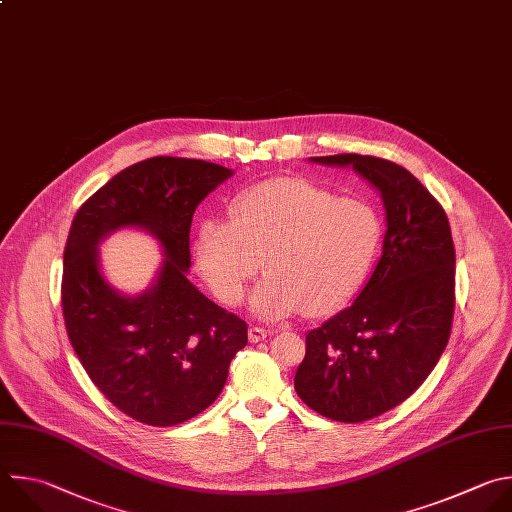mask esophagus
<instances>
[{
	"label": "esophagus",
	"mask_w": 512,
	"mask_h": 512,
	"mask_svg": "<svg viewBox=\"0 0 512 512\" xmlns=\"http://www.w3.org/2000/svg\"><path fill=\"white\" fill-rule=\"evenodd\" d=\"M265 337H267V331H265L263 327H257V325H251V327H249V342H251V344L263 342Z\"/></svg>",
	"instance_id": "1"
}]
</instances>
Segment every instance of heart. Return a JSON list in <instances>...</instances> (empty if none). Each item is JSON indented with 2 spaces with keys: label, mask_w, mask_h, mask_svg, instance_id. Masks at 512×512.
Wrapping results in <instances>:
<instances>
[{
  "label": "heart",
  "mask_w": 512,
  "mask_h": 512,
  "mask_svg": "<svg viewBox=\"0 0 512 512\" xmlns=\"http://www.w3.org/2000/svg\"><path fill=\"white\" fill-rule=\"evenodd\" d=\"M231 223L209 219L195 237V263L225 305L243 301L261 261L269 273L251 295L267 321L303 311L317 317L356 297L382 243V219L362 197H335L283 177L237 195Z\"/></svg>",
  "instance_id": "heart-1"
}]
</instances>
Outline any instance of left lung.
Masks as SVG:
<instances>
[{"instance_id":"obj_1","label":"left lung","mask_w":512,"mask_h":512,"mask_svg":"<svg viewBox=\"0 0 512 512\" xmlns=\"http://www.w3.org/2000/svg\"><path fill=\"white\" fill-rule=\"evenodd\" d=\"M352 166L386 209L382 257L356 301L305 335L297 396L317 414L358 424L410 398L438 364L454 315V243L440 203L396 162L311 156Z\"/></svg>"}]
</instances>
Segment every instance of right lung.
Instances as JSON below:
<instances>
[{
	"mask_svg": "<svg viewBox=\"0 0 512 512\" xmlns=\"http://www.w3.org/2000/svg\"><path fill=\"white\" fill-rule=\"evenodd\" d=\"M231 175L207 160L152 156L112 177L72 221L62 275L70 344L94 386L136 422L175 426L201 414L247 346V323L187 277L195 209ZM126 226L150 232L165 255L138 296L120 294L99 271L97 245Z\"/></svg>",
	"mask_w": 512,
	"mask_h": 512,
	"instance_id": "1",
	"label": "right lung"
}]
</instances>
